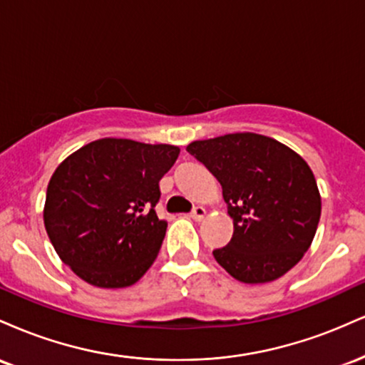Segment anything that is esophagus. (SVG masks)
Returning a JSON list of instances; mask_svg holds the SVG:
<instances>
[{"instance_id": "1", "label": "esophagus", "mask_w": 365, "mask_h": 365, "mask_svg": "<svg viewBox=\"0 0 365 365\" xmlns=\"http://www.w3.org/2000/svg\"><path fill=\"white\" fill-rule=\"evenodd\" d=\"M206 209H204L202 206H197V207H194V211L190 212V217L192 220H195V221H202L204 217H206Z\"/></svg>"}]
</instances>
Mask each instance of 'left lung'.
Segmentation results:
<instances>
[{
  "label": "left lung",
  "mask_w": 365,
  "mask_h": 365,
  "mask_svg": "<svg viewBox=\"0 0 365 365\" xmlns=\"http://www.w3.org/2000/svg\"><path fill=\"white\" fill-rule=\"evenodd\" d=\"M188 153L223 188L233 237L212 250L221 267L242 283L274 282L312 244L321 195L307 163L295 150L259 133L195 140Z\"/></svg>",
  "instance_id": "obj_1"
}]
</instances>
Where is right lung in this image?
Segmentation results:
<instances>
[{
  "mask_svg": "<svg viewBox=\"0 0 365 365\" xmlns=\"http://www.w3.org/2000/svg\"><path fill=\"white\" fill-rule=\"evenodd\" d=\"M178 154L177 145L99 139L54 170L44 226L78 278L99 288H125L145 274L168 226L154 211L159 180Z\"/></svg>",
  "mask_w": 365,
  "mask_h": 365,
  "instance_id": "add662e5",
  "label": "right lung"
}]
</instances>
